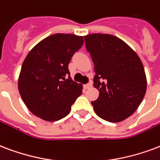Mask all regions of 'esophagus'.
I'll return each mask as SVG.
<instances>
[{
  "label": "esophagus",
  "mask_w": 160,
  "mask_h": 160,
  "mask_svg": "<svg viewBox=\"0 0 160 160\" xmlns=\"http://www.w3.org/2000/svg\"><path fill=\"white\" fill-rule=\"evenodd\" d=\"M92 86H93L92 82H88V83H87V84L83 85V88H84L85 89H88V88H92Z\"/></svg>",
  "instance_id": "1"
}]
</instances>
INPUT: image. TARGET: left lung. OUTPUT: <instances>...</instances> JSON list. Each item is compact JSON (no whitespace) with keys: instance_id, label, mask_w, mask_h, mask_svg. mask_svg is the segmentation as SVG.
I'll return each instance as SVG.
<instances>
[{"instance_id":"left-lung-1","label":"left lung","mask_w":160,"mask_h":160,"mask_svg":"<svg viewBox=\"0 0 160 160\" xmlns=\"http://www.w3.org/2000/svg\"><path fill=\"white\" fill-rule=\"evenodd\" d=\"M85 45L94 65L93 87L99 92L92 101L97 116L120 122L135 112L144 98L147 78L143 65L132 48L107 33L84 36Z\"/></svg>"}]
</instances>
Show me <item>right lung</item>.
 Segmentation results:
<instances>
[{"label":"right lung","instance_id":"right-lung-1","mask_svg":"<svg viewBox=\"0 0 160 160\" xmlns=\"http://www.w3.org/2000/svg\"><path fill=\"white\" fill-rule=\"evenodd\" d=\"M83 44V37L56 33L38 43L30 50L22 66L18 90L28 109L47 121L67 116L82 85L72 81L68 64ZM66 75L69 77L66 79Z\"/></svg>","mask_w":160,"mask_h":160}]
</instances>
